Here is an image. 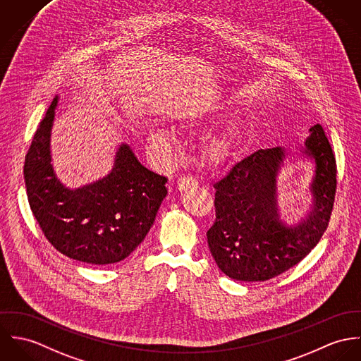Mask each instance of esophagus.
I'll return each instance as SVG.
<instances>
[{
  "label": "esophagus",
  "instance_id": "obj_1",
  "mask_svg": "<svg viewBox=\"0 0 361 361\" xmlns=\"http://www.w3.org/2000/svg\"><path fill=\"white\" fill-rule=\"evenodd\" d=\"M198 185L197 180L191 176H183L177 180V190L178 191H188V190H192Z\"/></svg>",
  "mask_w": 361,
  "mask_h": 361
}]
</instances>
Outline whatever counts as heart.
<instances>
[{
    "instance_id": "heart-1",
    "label": "heart",
    "mask_w": 361,
    "mask_h": 361,
    "mask_svg": "<svg viewBox=\"0 0 361 361\" xmlns=\"http://www.w3.org/2000/svg\"><path fill=\"white\" fill-rule=\"evenodd\" d=\"M221 111L220 105L212 106L209 109H200V108H190L185 109L180 114H177V119L181 121H188V123H195V121H212L214 119L219 112ZM243 134V124H240V121H230L228 126L212 135L207 142L203 147L202 155H203V161L212 166L220 164L223 161H227L235 151L238 142L242 138ZM149 141L152 144V147L161 152H167L170 145H171V138L167 130L164 128H154L149 133Z\"/></svg>"
}]
</instances>
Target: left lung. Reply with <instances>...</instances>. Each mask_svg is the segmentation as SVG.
I'll return each mask as SVG.
<instances>
[{"label": "left lung", "mask_w": 361, "mask_h": 361, "mask_svg": "<svg viewBox=\"0 0 361 361\" xmlns=\"http://www.w3.org/2000/svg\"><path fill=\"white\" fill-rule=\"evenodd\" d=\"M299 152L259 149L213 187L216 219L206 237L219 269L243 282L267 281L298 264L321 240L336 190V164L320 124L309 128ZM297 157H295L294 155ZM310 161L312 207L299 224H286L276 207V178L289 161Z\"/></svg>", "instance_id": "8db88e82"}]
</instances>
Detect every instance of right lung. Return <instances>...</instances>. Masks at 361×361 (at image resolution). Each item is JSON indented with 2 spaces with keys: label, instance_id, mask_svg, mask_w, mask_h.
<instances>
[{
  "label": "right lung",
  "instance_id": "right-lung-1",
  "mask_svg": "<svg viewBox=\"0 0 361 361\" xmlns=\"http://www.w3.org/2000/svg\"><path fill=\"white\" fill-rule=\"evenodd\" d=\"M59 95L51 102L25 159L30 209L45 238L87 264L126 259L151 230L167 195V178L142 166L121 142L109 174L79 188L66 187L51 163V131Z\"/></svg>",
  "mask_w": 361,
  "mask_h": 361
}]
</instances>
